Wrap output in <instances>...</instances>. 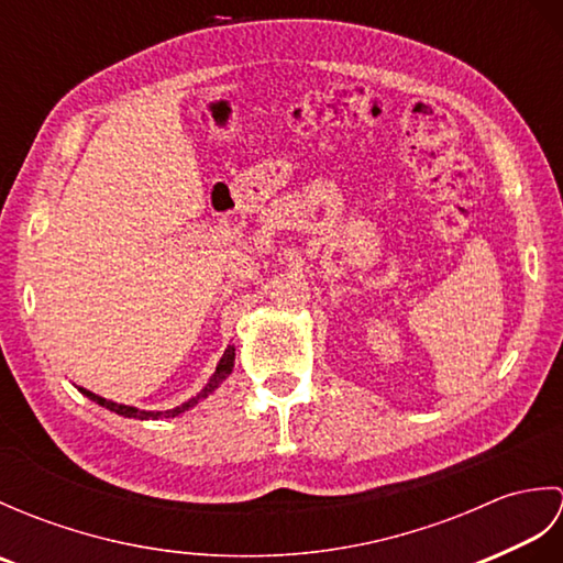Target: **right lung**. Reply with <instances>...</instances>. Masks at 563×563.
Masks as SVG:
<instances>
[{
    "label": "right lung",
    "mask_w": 563,
    "mask_h": 563,
    "mask_svg": "<svg viewBox=\"0 0 563 563\" xmlns=\"http://www.w3.org/2000/svg\"><path fill=\"white\" fill-rule=\"evenodd\" d=\"M232 367H234V345H230V349L224 351V355H222V361H220V365H218V369H214V375L210 377V382H208V387L202 389L196 399H190V401H186V404H181V406H176V409H169V411H140V409H135V406H125V404H115V401H109V399H103V397H99V394H91V391H87L84 387H79V391L81 394H87V397L91 399V401H97V404H101V406H106V409L109 411H115V413H121V416H125V418H140V421H154V418H159V416H164V418H174V416H178V413H184V411H188L190 406H196L200 399H206L210 391H214L220 387V382L232 373Z\"/></svg>",
    "instance_id": "right-lung-1"
}]
</instances>
